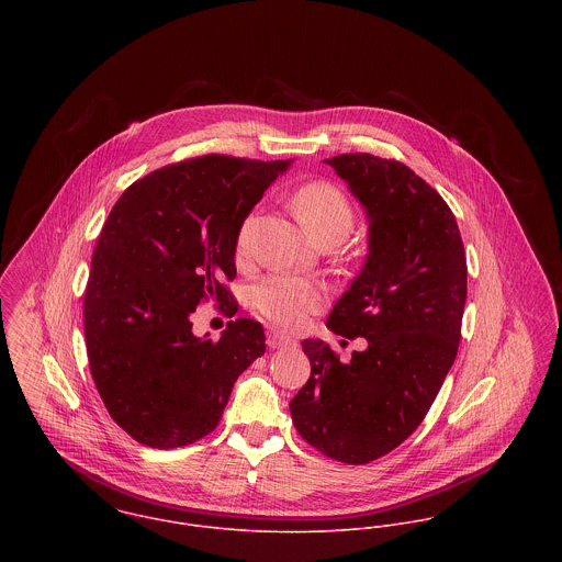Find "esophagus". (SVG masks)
<instances>
[{
    "label": "esophagus",
    "mask_w": 562,
    "mask_h": 562,
    "mask_svg": "<svg viewBox=\"0 0 562 562\" xmlns=\"http://www.w3.org/2000/svg\"><path fill=\"white\" fill-rule=\"evenodd\" d=\"M294 344V339H290V337H285V335H279V333H270L268 335V346L270 348H288V346H292Z\"/></svg>",
    "instance_id": "esophagus-1"
}]
</instances>
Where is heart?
Listing matches in <instances>:
<instances>
[{
  "mask_svg": "<svg viewBox=\"0 0 562 562\" xmlns=\"http://www.w3.org/2000/svg\"><path fill=\"white\" fill-rule=\"evenodd\" d=\"M294 210L314 240H346L355 225V212L348 196L326 181L303 186L294 194ZM255 218L248 216L238 234V252L250 244ZM250 303L257 314L285 330L299 328L324 303V290L314 281L290 274H270L250 290Z\"/></svg>",
  "mask_w": 562,
  "mask_h": 562,
  "instance_id": "b5f03b06",
  "label": "heart"
}]
</instances>
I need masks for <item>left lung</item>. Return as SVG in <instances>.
I'll list each match as a JSON object with an SVG mask.
<instances>
[{
	"mask_svg": "<svg viewBox=\"0 0 562 562\" xmlns=\"http://www.w3.org/2000/svg\"><path fill=\"white\" fill-rule=\"evenodd\" d=\"M324 161L368 218L363 268L326 326L368 348L344 363L305 339L312 376L290 411L322 454L363 465L398 448L437 398L459 350L468 263L448 203L408 166L370 154Z\"/></svg>",
	"mask_w": 562,
	"mask_h": 562,
	"instance_id": "1",
	"label": "left lung"
}]
</instances>
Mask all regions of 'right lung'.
Instances as JSON below:
<instances>
[{"instance_id": "right-lung-1", "label": "right lung", "mask_w": 562, "mask_h": 562, "mask_svg": "<svg viewBox=\"0 0 562 562\" xmlns=\"http://www.w3.org/2000/svg\"><path fill=\"white\" fill-rule=\"evenodd\" d=\"M292 160L203 156L149 172L112 207L83 294L90 374L112 419L168 450L210 435L241 372L266 352L261 324L238 318L218 341L196 337L201 301L238 305L241 223Z\"/></svg>"}]
</instances>
